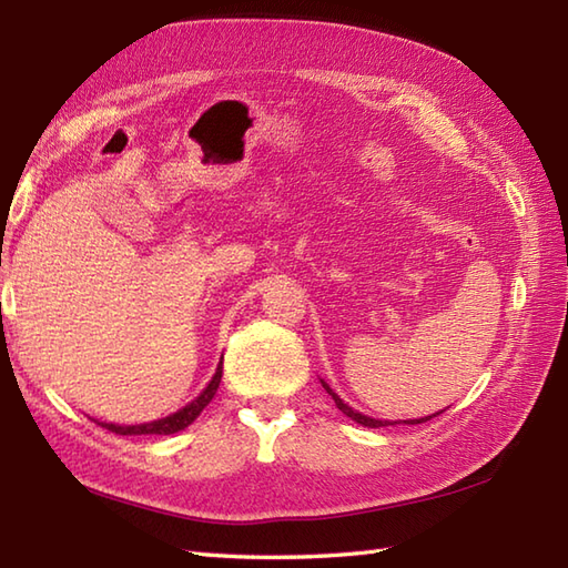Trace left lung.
Masks as SVG:
<instances>
[{
	"instance_id": "8db88e82",
	"label": "left lung",
	"mask_w": 568,
	"mask_h": 568,
	"mask_svg": "<svg viewBox=\"0 0 568 568\" xmlns=\"http://www.w3.org/2000/svg\"><path fill=\"white\" fill-rule=\"evenodd\" d=\"M322 388L324 390H327L329 395H332V400L336 403V407H339L342 409V413L346 415V417H352L354 422H358V425H364V427H371V429H376V427H388V425H393V422H388V419H373V417H368V415H361V413H356V409L354 407H348L344 400H342V397L339 395H336L332 388H329V385L327 383H324L322 381ZM439 415V413H437ZM437 415H429V417H419V419H405L407 422V425H419V422H427V419H432V417H437Z\"/></svg>"
}]
</instances>
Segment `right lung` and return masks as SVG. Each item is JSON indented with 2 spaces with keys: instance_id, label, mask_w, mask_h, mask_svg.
<instances>
[{
  "instance_id": "right-lung-1",
  "label": "right lung",
  "mask_w": 568,
  "mask_h": 568,
  "mask_svg": "<svg viewBox=\"0 0 568 568\" xmlns=\"http://www.w3.org/2000/svg\"><path fill=\"white\" fill-rule=\"evenodd\" d=\"M220 381H222V361L220 366H216L212 381L207 383V388H204L195 400L187 403L183 409H178V413L168 415L163 419L146 422V425H106V422H100V425L114 434H122V437H131V434H175L180 429H185L187 425H192V422L200 417L202 409L212 403L216 388H220Z\"/></svg>"
}]
</instances>
